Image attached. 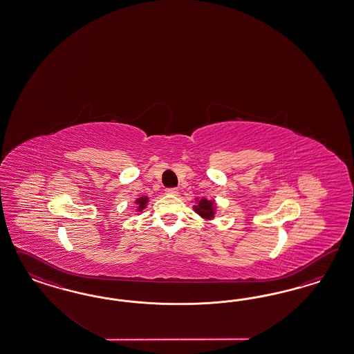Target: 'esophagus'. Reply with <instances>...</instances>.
<instances>
[{
  "instance_id": "34e87169",
  "label": "esophagus",
  "mask_w": 354,
  "mask_h": 354,
  "mask_svg": "<svg viewBox=\"0 0 354 354\" xmlns=\"http://www.w3.org/2000/svg\"><path fill=\"white\" fill-rule=\"evenodd\" d=\"M166 194H170V196H175V194H178V188H167L166 191Z\"/></svg>"
}]
</instances>
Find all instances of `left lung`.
Returning a JSON list of instances; mask_svg holds the SVG:
<instances>
[{
  "mask_svg": "<svg viewBox=\"0 0 354 354\" xmlns=\"http://www.w3.org/2000/svg\"><path fill=\"white\" fill-rule=\"evenodd\" d=\"M196 205H193V210L200 215L201 218H204L205 221H212L214 218L215 205L214 200H207V198H194Z\"/></svg>",
  "mask_w": 354,
  "mask_h": 354,
  "instance_id": "1",
  "label": "left lung"
}]
</instances>
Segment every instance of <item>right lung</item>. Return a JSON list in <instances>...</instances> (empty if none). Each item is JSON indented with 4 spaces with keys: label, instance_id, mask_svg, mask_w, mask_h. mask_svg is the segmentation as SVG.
Returning a JSON list of instances; mask_svg holds the SVG:
<instances>
[{
    "label": "right lung",
    "instance_id": "add662e5",
    "mask_svg": "<svg viewBox=\"0 0 354 354\" xmlns=\"http://www.w3.org/2000/svg\"><path fill=\"white\" fill-rule=\"evenodd\" d=\"M149 203V197L148 196H141L138 200H135V204H136V209H138V213H141L147 204Z\"/></svg>",
    "mask_w": 354,
    "mask_h": 354
}]
</instances>
